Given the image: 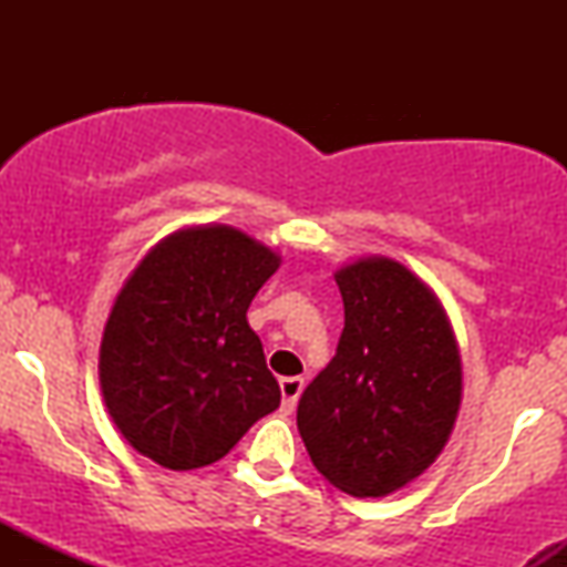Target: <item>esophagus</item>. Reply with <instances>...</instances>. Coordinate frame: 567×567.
Segmentation results:
<instances>
[{
  "instance_id": "obj_1",
  "label": "esophagus",
  "mask_w": 567,
  "mask_h": 567,
  "mask_svg": "<svg viewBox=\"0 0 567 567\" xmlns=\"http://www.w3.org/2000/svg\"><path fill=\"white\" fill-rule=\"evenodd\" d=\"M279 392H282V410L292 413L298 396L303 392V379L301 375H288V379H279Z\"/></svg>"
}]
</instances>
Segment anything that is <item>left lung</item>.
<instances>
[{
    "label": "left lung",
    "mask_w": 567,
    "mask_h": 567,
    "mask_svg": "<svg viewBox=\"0 0 567 567\" xmlns=\"http://www.w3.org/2000/svg\"><path fill=\"white\" fill-rule=\"evenodd\" d=\"M343 333L298 402L311 464L338 491L381 498L421 477L451 440L464 368L451 317L405 264L368 256L336 269Z\"/></svg>",
    "instance_id": "1"
}]
</instances>
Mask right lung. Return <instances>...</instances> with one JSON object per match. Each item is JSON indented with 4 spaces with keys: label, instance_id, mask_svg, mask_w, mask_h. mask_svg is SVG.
I'll list each match as a JSON object with an SVG mask.
<instances>
[{
    "label": "right lung",
    "instance_id": "add662e5",
    "mask_svg": "<svg viewBox=\"0 0 567 567\" xmlns=\"http://www.w3.org/2000/svg\"><path fill=\"white\" fill-rule=\"evenodd\" d=\"M282 264L250 234L184 226L159 239L116 292L97 379L114 426L173 472L216 464L279 408L247 306Z\"/></svg>",
    "mask_w": 567,
    "mask_h": 567
}]
</instances>
